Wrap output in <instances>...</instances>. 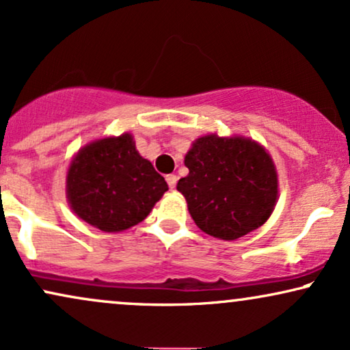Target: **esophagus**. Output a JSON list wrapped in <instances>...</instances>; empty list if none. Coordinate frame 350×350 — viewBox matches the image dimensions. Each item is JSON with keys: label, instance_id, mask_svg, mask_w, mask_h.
<instances>
[{"label": "esophagus", "instance_id": "1", "mask_svg": "<svg viewBox=\"0 0 350 350\" xmlns=\"http://www.w3.org/2000/svg\"><path fill=\"white\" fill-rule=\"evenodd\" d=\"M165 180H167V183H168V187L170 188H175V185H176V175H174V174H170V175H167L165 176Z\"/></svg>", "mask_w": 350, "mask_h": 350}]
</instances>
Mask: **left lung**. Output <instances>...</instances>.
I'll return each mask as SVG.
<instances>
[{
    "instance_id": "obj_1",
    "label": "left lung",
    "mask_w": 350,
    "mask_h": 350,
    "mask_svg": "<svg viewBox=\"0 0 350 350\" xmlns=\"http://www.w3.org/2000/svg\"><path fill=\"white\" fill-rule=\"evenodd\" d=\"M188 175L176 189L204 234L237 240L271 217L279 198L278 170L260 142L245 136L204 135L185 155Z\"/></svg>"
}]
</instances>
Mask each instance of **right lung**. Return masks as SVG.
<instances>
[{
  "mask_svg": "<svg viewBox=\"0 0 350 350\" xmlns=\"http://www.w3.org/2000/svg\"><path fill=\"white\" fill-rule=\"evenodd\" d=\"M167 189L163 176L137 152L131 133L90 141L75 154L66 172L72 213L109 234L144 221Z\"/></svg>",
  "mask_w": 350,
  "mask_h": 350,
  "instance_id": "add662e5",
  "label": "right lung"
}]
</instances>
